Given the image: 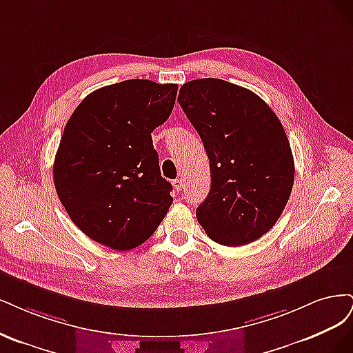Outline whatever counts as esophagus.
Instances as JSON below:
<instances>
[{"label": "esophagus", "instance_id": "34e87169", "mask_svg": "<svg viewBox=\"0 0 353 353\" xmlns=\"http://www.w3.org/2000/svg\"><path fill=\"white\" fill-rule=\"evenodd\" d=\"M173 186H174V189H176L177 192H180L181 189L185 188V180H183V179H176V180L173 181Z\"/></svg>", "mask_w": 353, "mask_h": 353}]
</instances>
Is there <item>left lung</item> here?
<instances>
[{
	"mask_svg": "<svg viewBox=\"0 0 353 353\" xmlns=\"http://www.w3.org/2000/svg\"><path fill=\"white\" fill-rule=\"evenodd\" d=\"M177 99L210 160L211 189L198 223L224 246L256 241L279 220L294 180L279 117L252 90L214 77L185 83Z\"/></svg>",
	"mask_w": 353,
	"mask_h": 353,
	"instance_id": "left-lung-1",
	"label": "left lung"
}]
</instances>
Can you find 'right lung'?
I'll list each match as a JSON object with an SVG mask.
<instances>
[{"instance_id": "add662e5", "label": "right lung", "mask_w": 353, "mask_h": 353, "mask_svg": "<svg viewBox=\"0 0 353 353\" xmlns=\"http://www.w3.org/2000/svg\"><path fill=\"white\" fill-rule=\"evenodd\" d=\"M177 85L130 79L89 94L67 121L54 185L72 221L92 241L129 251L150 239L172 205L155 128L170 117Z\"/></svg>"}]
</instances>
